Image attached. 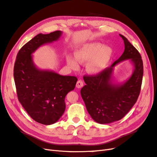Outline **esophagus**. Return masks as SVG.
Returning <instances> with one entry per match:
<instances>
[{"label":"esophagus","instance_id":"esophagus-1","mask_svg":"<svg viewBox=\"0 0 157 157\" xmlns=\"http://www.w3.org/2000/svg\"><path fill=\"white\" fill-rule=\"evenodd\" d=\"M83 86H84V83L82 82V80H78L77 82V84H76V87H77V88H81Z\"/></svg>","mask_w":157,"mask_h":157}]
</instances>
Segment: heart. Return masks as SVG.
<instances>
[{
  "label": "heart",
  "instance_id": "b5f03b06",
  "mask_svg": "<svg viewBox=\"0 0 157 157\" xmlns=\"http://www.w3.org/2000/svg\"><path fill=\"white\" fill-rule=\"evenodd\" d=\"M112 56V49L99 42L86 43L75 50V57L67 55L66 61L69 67L73 71L80 68V64L86 63V68L90 74H98L105 69Z\"/></svg>",
  "mask_w": 157,
  "mask_h": 157
}]
</instances>
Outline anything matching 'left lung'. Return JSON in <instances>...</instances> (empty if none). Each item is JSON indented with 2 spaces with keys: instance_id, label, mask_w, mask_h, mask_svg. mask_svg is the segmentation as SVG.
Masks as SVG:
<instances>
[{
  "instance_id": "obj_1",
  "label": "left lung",
  "mask_w": 157,
  "mask_h": 157,
  "mask_svg": "<svg viewBox=\"0 0 157 157\" xmlns=\"http://www.w3.org/2000/svg\"><path fill=\"white\" fill-rule=\"evenodd\" d=\"M124 40V51L110 67L95 76H84L86 85L80 94L92 119L99 124H109L121 120L134 106L140 95L144 74L143 61L139 52L119 34ZM130 59L133 65L131 77L121 83L114 82V67Z\"/></svg>"
}]
</instances>
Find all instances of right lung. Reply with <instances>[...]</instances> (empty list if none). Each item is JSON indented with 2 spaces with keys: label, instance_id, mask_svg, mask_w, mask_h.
Here are the masks:
<instances>
[{
  "label": "right lung",
  "instance_id": "obj_1",
  "mask_svg": "<svg viewBox=\"0 0 157 157\" xmlns=\"http://www.w3.org/2000/svg\"><path fill=\"white\" fill-rule=\"evenodd\" d=\"M62 33L37 35L19 51L14 65L19 101L33 120L44 125L54 124L63 115L66 95L75 89L78 79L37 67L33 54L40 46L58 40Z\"/></svg>",
  "mask_w": 157,
  "mask_h": 157
}]
</instances>
